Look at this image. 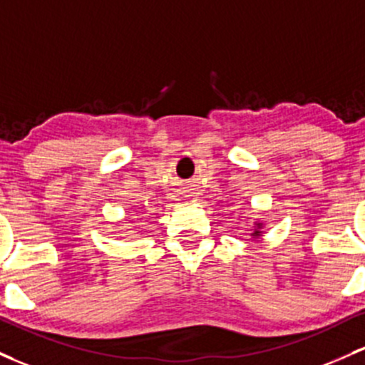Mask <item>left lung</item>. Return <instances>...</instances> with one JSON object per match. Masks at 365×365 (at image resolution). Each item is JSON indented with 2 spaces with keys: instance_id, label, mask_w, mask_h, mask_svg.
Wrapping results in <instances>:
<instances>
[{
  "instance_id": "8db88e82",
  "label": "left lung",
  "mask_w": 365,
  "mask_h": 365,
  "mask_svg": "<svg viewBox=\"0 0 365 365\" xmlns=\"http://www.w3.org/2000/svg\"><path fill=\"white\" fill-rule=\"evenodd\" d=\"M260 229H262V222H257V224H255V229H253V232H252V236L259 237V236L262 235V231H260Z\"/></svg>"
}]
</instances>
